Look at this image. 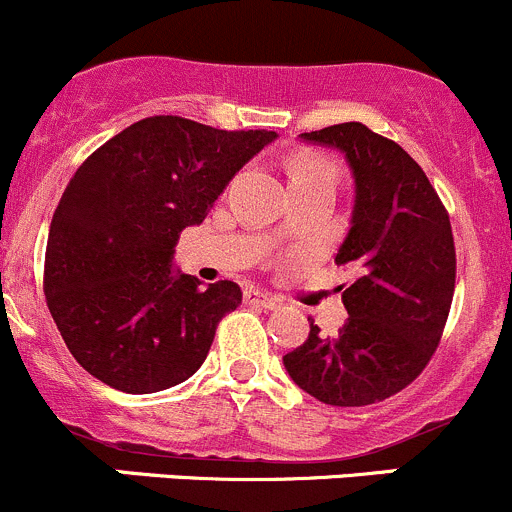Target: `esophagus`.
<instances>
[{
  "instance_id": "34e87169",
  "label": "esophagus",
  "mask_w": 512,
  "mask_h": 512,
  "mask_svg": "<svg viewBox=\"0 0 512 512\" xmlns=\"http://www.w3.org/2000/svg\"><path fill=\"white\" fill-rule=\"evenodd\" d=\"M244 301L249 303V306H258V308H268V311H273V308L278 306V301L273 296H268L266 291H258V288H246L244 291Z\"/></svg>"
}]
</instances>
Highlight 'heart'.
Returning a JSON list of instances; mask_svg holds the SVG:
<instances>
[{
    "mask_svg": "<svg viewBox=\"0 0 512 512\" xmlns=\"http://www.w3.org/2000/svg\"><path fill=\"white\" fill-rule=\"evenodd\" d=\"M333 179L336 181V166L328 159L316 154H303L293 161L291 166V184H301V181H321Z\"/></svg>",
    "mask_w": 512,
    "mask_h": 512,
    "instance_id": "b5f03b06",
    "label": "heart"
}]
</instances>
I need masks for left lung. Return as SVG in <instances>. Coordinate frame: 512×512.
Segmentation results:
<instances>
[{
  "label": "left lung",
  "instance_id": "1",
  "mask_svg": "<svg viewBox=\"0 0 512 512\" xmlns=\"http://www.w3.org/2000/svg\"><path fill=\"white\" fill-rule=\"evenodd\" d=\"M346 154L356 179L351 231L336 254L358 278L343 291L348 321L283 356L288 376L328 406H371L416 381L438 348L455 291L448 211L421 166L361 121L301 134Z\"/></svg>",
  "mask_w": 512,
  "mask_h": 512
}]
</instances>
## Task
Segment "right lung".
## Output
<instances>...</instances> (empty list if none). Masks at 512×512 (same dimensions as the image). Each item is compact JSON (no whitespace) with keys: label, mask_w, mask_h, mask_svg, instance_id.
<instances>
[{"label":"right lung","mask_w":512,"mask_h":512,"mask_svg":"<svg viewBox=\"0 0 512 512\" xmlns=\"http://www.w3.org/2000/svg\"><path fill=\"white\" fill-rule=\"evenodd\" d=\"M273 139L149 116L79 166L49 226L44 296L84 371L124 393L164 391L199 371L241 288H201L171 268L174 246Z\"/></svg>","instance_id":"right-lung-1"}]
</instances>
